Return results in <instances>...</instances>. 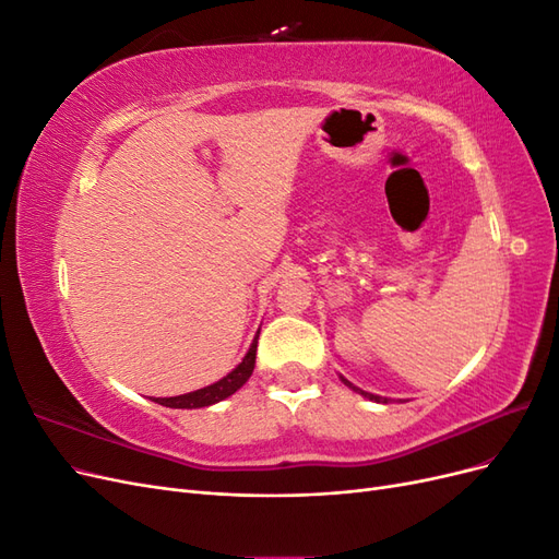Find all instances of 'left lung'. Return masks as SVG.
<instances>
[{
  "label": "left lung",
  "instance_id": "obj_1",
  "mask_svg": "<svg viewBox=\"0 0 559 559\" xmlns=\"http://www.w3.org/2000/svg\"><path fill=\"white\" fill-rule=\"evenodd\" d=\"M341 380H343V382H345V384H347L349 389H354V392H357V394H361V396H366V399H370V401H378V403H386V401H389V399H382V396H378V394H368V392H364V389H359V386H354V384H352V382H349L347 378H343V376H341Z\"/></svg>",
  "mask_w": 559,
  "mask_h": 559
}]
</instances>
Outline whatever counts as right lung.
Returning <instances> with one entry per match:
<instances>
[{"label":"right lung","mask_w":559,"mask_h":559,"mask_svg":"<svg viewBox=\"0 0 559 559\" xmlns=\"http://www.w3.org/2000/svg\"><path fill=\"white\" fill-rule=\"evenodd\" d=\"M257 347H259V333L253 337V343L249 347V352L245 354L242 364L235 366L226 378H222L218 382L195 389V392L181 394V396H170V399H154L156 403L165 405V408H205V405L218 403L228 399L230 394L238 392V389L251 378L253 373V364H257Z\"/></svg>","instance_id":"right-lung-1"}]
</instances>
